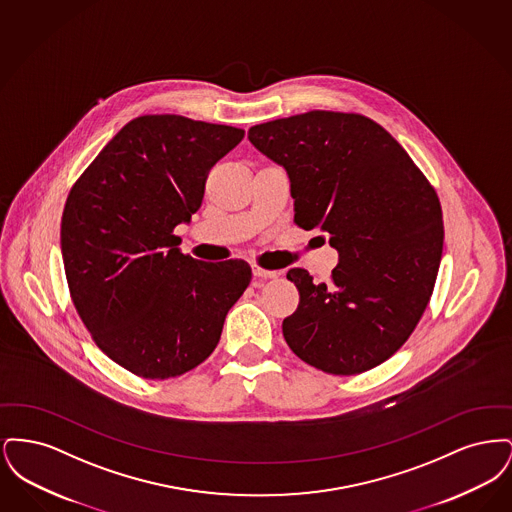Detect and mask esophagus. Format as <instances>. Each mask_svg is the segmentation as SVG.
Instances as JSON below:
<instances>
[{"label":"esophagus","mask_w":512,"mask_h":512,"mask_svg":"<svg viewBox=\"0 0 512 512\" xmlns=\"http://www.w3.org/2000/svg\"><path fill=\"white\" fill-rule=\"evenodd\" d=\"M251 270H253L255 278H265L267 280V278H276L278 276L276 270H267V268L259 267V265H253Z\"/></svg>","instance_id":"obj_1"}]
</instances>
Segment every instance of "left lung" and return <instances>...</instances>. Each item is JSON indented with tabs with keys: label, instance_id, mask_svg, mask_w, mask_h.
I'll return each instance as SVG.
<instances>
[{
	"label": "left lung",
	"instance_id": "left-lung-1",
	"mask_svg": "<svg viewBox=\"0 0 512 512\" xmlns=\"http://www.w3.org/2000/svg\"><path fill=\"white\" fill-rule=\"evenodd\" d=\"M247 138L292 182L293 222L340 253L330 282L292 268L297 311L282 332L322 372L353 376L409 340L434 292L443 217L434 186L378 122L309 111L251 126Z\"/></svg>",
	"mask_w": 512,
	"mask_h": 512
}]
</instances>
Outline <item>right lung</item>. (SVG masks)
<instances>
[{"instance_id": "1", "label": "right lung", "mask_w": 512, "mask_h": 512, "mask_svg": "<svg viewBox=\"0 0 512 512\" xmlns=\"http://www.w3.org/2000/svg\"><path fill=\"white\" fill-rule=\"evenodd\" d=\"M244 130L180 115L122 126L74 182L61 253L74 307L99 349L147 380L201 365L251 282L242 259L197 261L174 228L201 207L213 165Z\"/></svg>"}]
</instances>
